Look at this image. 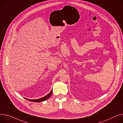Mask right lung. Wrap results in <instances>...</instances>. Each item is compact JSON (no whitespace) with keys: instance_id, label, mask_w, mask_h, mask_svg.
Wrapping results in <instances>:
<instances>
[{"instance_id":"add662e5","label":"right lung","mask_w":123,"mask_h":123,"mask_svg":"<svg viewBox=\"0 0 123 123\" xmlns=\"http://www.w3.org/2000/svg\"><path fill=\"white\" fill-rule=\"evenodd\" d=\"M52 89L51 90V91L48 94H47L46 96H44L43 97V98H39V99H27V98H25L26 99L29 100V101H31V102H42V101H44L47 99H48L51 96V95L52 94Z\"/></svg>"}]
</instances>
